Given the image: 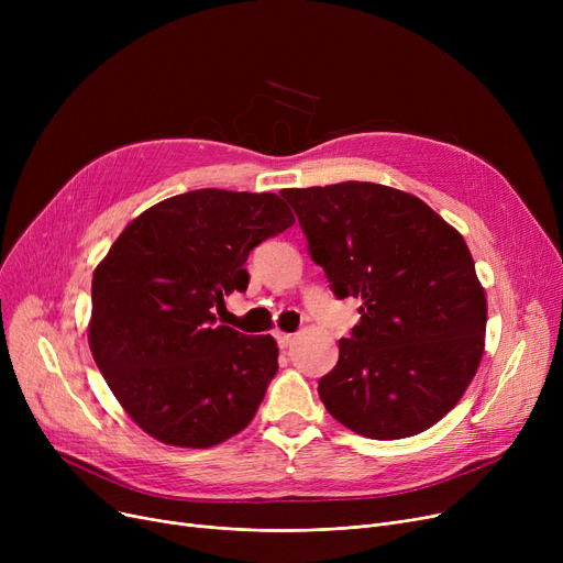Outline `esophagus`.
Segmentation results:
<instances>
[{"instance_id": "1", "label": "esophagus", "mask_w": 563, "mask_h": 563, "mask_svg": "<svg viewBox=\"0 0 563 563\" xmlns=\"http://www.w3.org/2000/svg\"><path fill=\"white\" fill-rule=\"evenodd\" d=\"M276 340H278V346H280V349H287V346H291L294 340H297V335H291V333H276Z\"/></svg>"}]
</instances>
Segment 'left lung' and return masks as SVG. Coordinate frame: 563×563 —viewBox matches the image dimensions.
<instances>
[{
  "mask_svg": "<svg viewBox=\"0 0 563 563\" xmlns=\"http://www.w3.org/2000/svg\"><path fill=\"white\" fill-rule=\"evenodd\" d=\"M280 196L335 297L363 299L319 399L365 438L427 431L459 404L484 353L486 297L465 240L424 200L383 185Z\"/></svg>",
  "mask_w": 563,
  "mask_h": 563,
  "instance_id": "obj_1",
  "label": "left lung"
}]
</instances>
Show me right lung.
I'll list each match as a JSON object with an SVG mask.
<instances>
[{"instance_id":"1","label":"right lung","mask_w":563,"mask_h":563,"mask_svg":"<svg viewBox=\"0 0 563 563\" xmlns=\"http://www.w3.org/2000/svg\"><path fill=\"white\" fill-rule=\"evenodd\" d=\"M291 223L276 194L196 189L136 217L98 264L88 344L145 433L205 450L255 418L276 340L219 327L217 312L246 291L249 253Z\"/></svg>"}]
</instances>
